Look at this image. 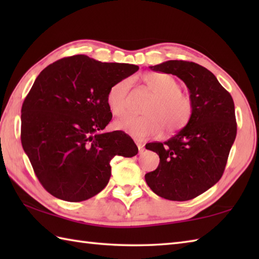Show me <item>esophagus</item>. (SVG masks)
Returning a JSON list of instances; mask_svg holds the SVG:
<instances>
[{
	"label": "esophagus",
	"mask_w": 259,
	"mask_h": 259,
	"mask_svg": "<svg viewBox=\"0 0 259 259\" xmlns=\"http://www.w3.org/2000/svg\"><path fill=\"white\" fill-rule=\"evenodd\" d=\"M137 146H138V149H139V152H144L145 151V145L141 144V142H137Z\"/></svg>",
	"instance_id": "1"
}]
</instances>
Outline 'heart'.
<instances>
[{
	"mask_svg": "<svg viewBox=\"0 0 259 259\" xmlns=\"http://www.w3.org/2000/svg\"><path fill=\"white\" fill-rule=\"evenodd\" d=\"M144 81L156 96L146 110L148 115H128L118 120L115 128L138 140L161 135L164 126L168 133L183 129L190 119L192 102L188 95L181 92L179 82L168 74H148ZM130 88V79L120 80L109 88L107 103L114 115L120 117L125 113Z\"/></svg>",
	"mask_w": 259,
	"mask_h": 259,
	"instance_id": "1",
	"label": "heart"
}]
</instances>
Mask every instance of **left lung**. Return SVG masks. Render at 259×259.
<instances>
[{"label":"left lung","instance_id":"obj_1","mask_svg":"<svg viewBox=\"0 0 259 259\" xmlns=\"http://www.w3.org/2000/svg\"><path fill=\"white\" fill-rule=\"evenodd\" d=\"M149 68L185 82L192 111L185 128L169 140L146 145L160 158L158 168L146 174V183L164 199H194L224 174L237 134L234 100L216 76L197 63L170 60Z\"/></svg>","mask_w":259,"mask_h":259}]
</instances>
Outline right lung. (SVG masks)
Here are the masks:
<instances>
[{
  "mask_svg": "<svg viewBox=\"0 0 259 259\" xmlns=\"http://www.w3.org/2000/svg\"><path fill=\"white\" fill-rule=\"evenodd\" d=\"M139 70L80 54L41 71L21 110V142L45 189L65 201L99 194L111 176L114 156L138 153L123 131L103 133L112 113L109 88Z\"/></svg>",
  "mask_w": 259,
  "mask_h": 259,
  "instance_id": "add662e5",
  "label": "right lung"
}]
</instances>
